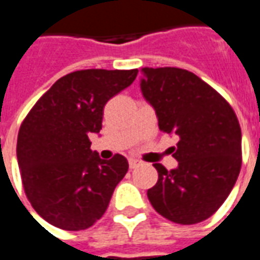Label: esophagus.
Returning a JSON list of instances; mask_svg holds the SVG:
<instances>
[{"label":"esophagus","instance_id":"1","mask_svg":"<svg viewBox=\"0 0 260 260\" xmlns=\"http://www.w3.org/2000/svg\"><path fill=\"white\" fill-rule=\"evenodd\" d=\"M140 164H141L140 161L136 160V158H130V160H128V166H130V168H132V170L137 168L139 166H140Z\"/></svg>","mask_w":260,"mask_h":260}]
</instances>
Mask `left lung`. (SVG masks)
Here are the masks:
<instances>
[{
  "label": "left lung",
  "instance_id": "left-lung-1",
  "mask_svg": "<svg viewBox=\"0 0 260 260\" xmlns=\"http://www.w3.org/2000/svg\"><path fill=\"white\" fill-rule=\"evenodd\" d=\"M140 89L158 127L178 139L177 168L153 164L158 181L147 191L153 208L170 221L192 225L215 214L235 185L242 134L235 112L215 89L178 68H143Z\"/></svg>",
  "mask_w": 260,
  "mask_h": 260
}]
</instances>
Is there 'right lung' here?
Returning <instances> with one entry per match:
<instances>
[{
	"mask_svg": "<svg viewBox=\"0 0 260 260\" xmlns=\"http://www.w3.org/2000/svg\"><path fill=\"white\" fill-rule=\"evenodd\" d=\"M137 69H86L66 75L35 103L18 133L25 194L46 222L65 231L92 226L106 212L128 170L126 157L102 160L89 134L99 133L109 100L134 82Z\"/></svg>",
	"mask_w": 260,
	"mask_h": 260,
	"instance_id": "obj_1",
	"label": "right lung"
}]
</instances>
